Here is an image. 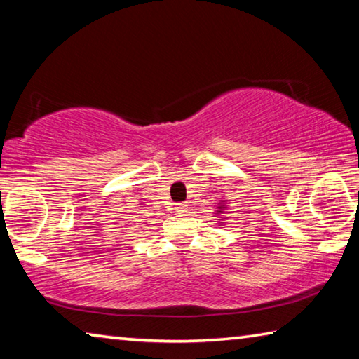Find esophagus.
<instances>
[{
    "mask_svg": "<svg viewBox=\"0 0 359 359\" xmlns=\"http://www.w3.org/2000/svg\"><path fill=\"white\" fill-rule=\"evenodd\" d=\"M175 210H177L179 214H185V210H187V204H185V203H179L177 205H175Z\"/></svg>",
    "mask_w": 359,
    "mask_h": 359,
    "instance_id": "obj_1",
    "label": "esophagus"
}]
</instances>
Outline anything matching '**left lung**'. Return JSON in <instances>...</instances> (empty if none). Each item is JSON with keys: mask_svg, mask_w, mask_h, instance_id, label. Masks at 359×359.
Instances as JSON below:
<instances>
[{"mask_svg": "<svg viewBox=\"0 0 359 359\" xmlns=\"http://www.w3.org/2000/svg\"><path fill=\"white\" fill-rule=\"evenodd\" d=\"M218 212H220V214H223V210H218Z\"/></svg>", "mask_w": 359, "mask_h": 359, "instance_id": "1", "label": "left lung"}]
</instances>
